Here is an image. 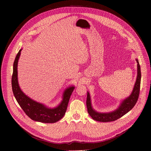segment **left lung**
I'll list each match as a JSON object with an SVG mask.
<instances>
[{"label": "left lung", "mask_w": 151, "mask_h": 151, "mask_svg": "<svg viewBox=\"0 0 151 151\" xmlns=\"http://www.w3.org/2000/svg\"><path fill=\"white\" fill-rule=\"evenodd\" d=\"M137 63V79L134 85V87L133 90L132 94L128 98L125 99L121 104L119 108L116 111L111 112V113H99L96 112L91 106L90 96L89 93H87V107L88 113L91 116V117L96 121L100 122H111L114 121L124 115L128 113L133 107L135 106L136 103L137 101L139 99V93H140V81H141V71L140 66L139 63V61L136 59Z\"/></svg>", "instance_id": "left-lung-1"}]
</instances>
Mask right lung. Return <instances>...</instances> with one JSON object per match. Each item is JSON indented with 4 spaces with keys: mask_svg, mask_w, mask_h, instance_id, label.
<instances>
[{
    "mask_svg": "<svg viewBox=\"0 0 151 151\" xmlns=\"http://www.w3.org/2000/svg\"><path fill=\"white\" fill-rule=\"evenodd\" d=\"M21 51V50L17 54L13 65L12 88L14 95L23 111L32 120L44 123L56 122L65 114L70 96L75 87H71L66 90L63 94L61 103L55 108H48L44 104L30 99L21 90L18 83L17 64Z\"/></svg>",
    "mask_w": 151,
    "mask_h": 151,
    "instance_id": "1",
    "label": "right lung"
}]
</instances>
